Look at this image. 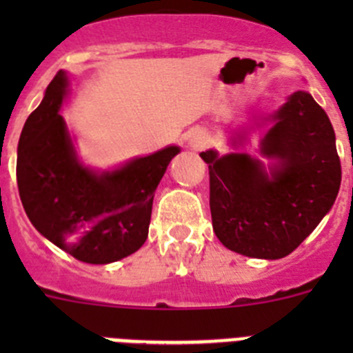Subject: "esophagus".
<instances>
[{
	"instance_id": "34e87169",
	"label": "esophagus",
	"mask_w": 353,
	"mask_h": 353,
	"mask_svg": "<svg viewBox=\"0 0 353 353\" xmlns=\"http://www.w3.org/2000/svg\"><path fill=\"white\" fill-rule=\"evenodd\" d=\"M210 143V138L205 130H196V132L191 134V139H189V145L194 150H203L205 146Z\"/></svg>"
}]
</instances>
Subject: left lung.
<instances>
[{
  "mask_svg": "<svg viewBox=\"0 0 353 353\" xmlns=\"http://www.w3.org/2000/svg\"><path fill=\"white\" fill-rule=\"evenodd\" d=\"M272 120L261 141L263 155L279 161L270 176L245 154H199L208 164L217 239L265 260L295 251L334 205L341 185L334 129L310 93H293Z\"/></svg>",
  "mask_w": 353,
  "mask_h": 353,
  "instance_id": "1",
  "label": "left lung"
}]
</instances>
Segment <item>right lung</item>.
<instances>
[{"mask_svg": "<svg viewBox=\"0 0 353 353\" xmlns=\"http://www.w3.org/2000/svg\"><path fill=\"white\" fill-rule=\"evenodd\" d=\"M67 76L58 72L28 117L17 148V187L31 224L84 263L104 265L138 251L148 236L154 194L179 146L97 174L77 162L61 101Z\"/></svg>", "mask_w": 353, "mask_h": 353, "instance_id": "add662e5", "label": "right lung"}]
</instances>
